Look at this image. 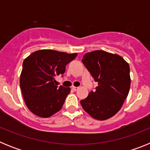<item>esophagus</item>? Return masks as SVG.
Segmentation results:
<instances>
[{
  "instance_id": "obj_1",
  "label": "esophagus",
  "mask_w": 150,
  "mask_h": 150,
  "mask_svg": "<svg viewBox=\"0 0 150 150\" xmlns=\"http://www.w3.org/2000/svg\"><path fill=\"white\" fill-rule=\"evenodd\" d=\"M79 88V87H76V86H72V89L74 90V91H76V90Z\"/></svg>"
}]
</instances>
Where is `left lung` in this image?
Returning a JSON list of instances; mask_svg holds the SVG:
<instances>
[{"mask_svg": "<svg viewBox=\"0 0 150 150\" xmlns=\"http://www.w3.org/2000/svg\"><path fill=\"white\" fill-rule=\"evenodd\" d=\"M82 62L98 83L80 104L87 113L98 120H106L121 109L131 86L130 67L122 57L103 51L85 54Z\"/></svg>", "mask_w": 150, "mask_h": 150, "instance_id": "obj_1", "label": "left lung"}]
</instances>
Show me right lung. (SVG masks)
<instances>
[{"label":"right lung","mask_w":150,"mask_h":150,"mask_svg":"<svg viewBox=\"0 0 150 150\" xmlns=\"http://www.w3.org/2000/svg\"><path fill=\"white\" fill-rule=\"evenodd\" d=\"M77 53L52 50L34 52L23 62L20 88L30 112L48 118L62 109L71 88L55 84V77L65 72V67Z\"/></svg>","instance_id":"1"}]
</instances>
